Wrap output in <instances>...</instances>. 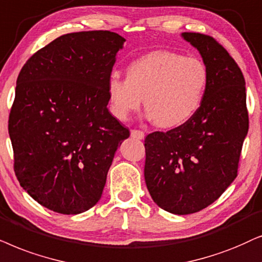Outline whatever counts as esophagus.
<instances>
[{
	"label": "esophagus",
	"mask_w": 262,
	"mask_h": 262,
	"mask_svg": "<svg viewBox=\"0 0 262 262\" xmlns=\"http://www.w3.org/2000/svg\"><path fill=\"white\" fill-rule=\"evenodd\" d=\"M130 137L134 138V139H138V140H142V139L145 138V134H144V132L133 129V130L130 132Z\"/></svg>",
	"instance_id": "obj_1"
}]
</instances>
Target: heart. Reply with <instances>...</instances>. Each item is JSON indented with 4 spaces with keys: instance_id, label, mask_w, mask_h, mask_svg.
I'll return each mask as SVG.
<instances>
[{
    "instance_id": "1",
    "label": "heart",
    "mask_w": 262,
    "mask_h": 262,
    "mask_svg": "<svg viewBox=\"0 0 262 262\" xmlns=\"http://www.w3.org/2000/svg\"><path fill=\"white\" fill-rule=\"evenodd\" d=\"M208 83L204 62L169 50H156L128 66L127 78L117 73L106 83L111 115L127 121L145 98L147 117L160 128L186 124L200 109Z\"/></svg>"
}]
</instances>
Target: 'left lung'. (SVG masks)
I'll list each match as a JSON object with an SVG mask.
<instances>
[{"label": "left lung", "instance_id": "8db88e82", "mask_svg": "<svg viewBox=\"0 0 262 262\" xmlns=\"http://www.w3.org/2000/svg\"><path fill=\"white\" fill-rule=\"evenodd\" d=\"M207 67L208 83L190 121L145 139V182L153 201L173 214L206 208L237 176L248 133L246 81L229 52L206 34L183 32Z\"/></svg>", "mask_w": 262, "mask_h": 262}]
</instances>
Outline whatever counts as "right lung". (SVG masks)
Instances as JSON below:
<instances>
[{
  "label": "right lung",
  "instance_id": "right-lung-1",
  "mask_svg": "<svg viewBox=\"0 0 262 262\" xmlns=\"http://www.w3.org/2000/svg\"><path fill=\"white\" fill-rule=\"evenodd\" d=\"M125 39L110 31L56 38L16 80L8 121L14 171L27 194L62 214L100 200L129 130L107 110L106 83Z\"/></svg>",
  "mask_w": 262,
  "mask_h": 262
}]
</instances>
